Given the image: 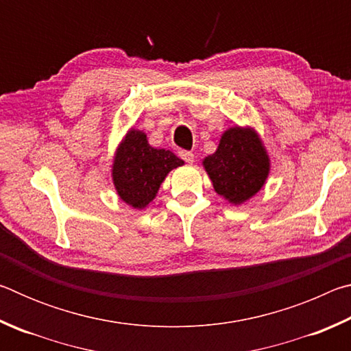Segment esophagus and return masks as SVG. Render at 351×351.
<instances>
[{"label": "esophagus", "mask_w": 351, "mask_h": 351, "mask_svg": "<svg viewBox=\"0 0 351 351\" xmlns=\"http://www.w3.org/2000/svg\"><path fill=\"white\" fill-rule=\"evenodd\" d=\"M180 156L186 162H193V158H195L193 153L192 152H187V150H180Z\"/></svg>", "instance_id": "esophagus-1"}]
</instances>
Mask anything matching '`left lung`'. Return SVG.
<instances>
[{
	"label": "left lung",
	"instance_id": "obj_1",
	"mask_svg": "<svg viewBox=\"0 0 351 351\" xmlns=\"http://www.w3.org/2000/svg\"><path fill=\"white\" fill-rule=\"evenodd\" d=\"M203 165L215 192L232 204L254 197L269 173V158L252 128H229Z\"/></svg>",
	"mask_w": 351,
	"mask_h": 351
}]
</instances>
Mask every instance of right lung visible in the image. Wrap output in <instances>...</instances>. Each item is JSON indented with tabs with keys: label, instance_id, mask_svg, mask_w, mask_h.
<instances>
[{
	"label": "right lung",
	"instance_id": "obj_1",
	"mask_svg": "<svg viewBox=\"0 0 351 351\" xmlns=\"http://www.w3.org/2000/svg\"><path fill=\"white\" fill-rule=\"evenodd\" d=\"M182 164V159L170 150L150 147L145 133L130 130L112 162L117 195L134 209H144L156 197L169 171Z\"/></svg>",
	"mask_w": 351,
	"mask_h": 351
}]
</instances>
